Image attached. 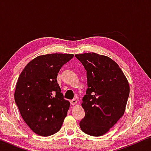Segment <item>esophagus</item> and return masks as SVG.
I'll return each mask as SVG.
<instances>
[{"label": "esophagus", "mask_w": 151, "mask_h": 151, "mask_svg": "<svg viewBox=\"0 0 151 151\" xmlns=\"http://www.w3.org/2000/svg\"><path fill=\"white\" fill-rule=\"evenodd\" d=\"M70 103L71 105H75V104L77 103V101H76V99H73V100H71L70 101Z\"/></svg>", "instance_id": "34e87169"}]
</instances>
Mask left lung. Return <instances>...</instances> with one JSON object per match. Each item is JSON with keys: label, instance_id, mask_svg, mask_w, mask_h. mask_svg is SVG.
I'll use <instances>...</instances> for the list:
<instances>
[{"label": "left lung", "instance_id": "obj_1", "mask_svg": "<svg viewBox=\"0 0 151 151\" xmlns=\"http://www.w3.org/2000/svg\"><path fill=\"white\" fill-rule=\"evenodd\" d=\"M86 70L87 90L82 106L85 116L80 127L86 134L101 136L123 115L129 85L119 66L111 58L96 53L76 55Z\"/></svg>", "mask_w": 151, "mask_h": 151}]
</instances>
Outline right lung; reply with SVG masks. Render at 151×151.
<instances>
[{
  "mask_svg": "<svg viewBox=\"0 0 151 151\" xmlns=\"http://www.w3.org/2000/svg\"><path fill=\"white\" fill-rule=\"evenodd\" d=\"M72 54H50L34 58L18 78L14 100L22 119L36 134L47 137L60 129L70 106L57 83L60 68Z\"/></svg>",
  "mask_w": 151,
  "mask_h": 151,
  "instance_id": "add662e5",
  "label": "right lung"
}]
</instances>
